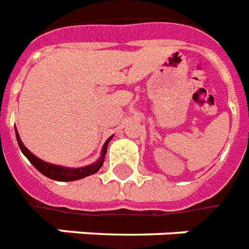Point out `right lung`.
I'll return each mask as SVG.
<instances>
[{"label": "right lung", "mask_w": 249, "mask_h": 249, "mask_svg": "<svg viewBox=\"0 0 249 249\" xmlns=\"http://www.w3.org/2000/svg\"><path fill=\"white\" fill-rule=\"evenodd\" d=\"M15 135H17L18 144H19V148H20L21 153L24 156L27 157L28 160L33 164V166L37 168V170L41 172L42 175H45L46 178H51V180L56 181H74L79 180V178H87V176H91V175L96 174L97 171L100 170L103 163H104L105 154H107V148H108L109 141L112 140L113 136H110L108 140L105 141V144L103 145V149H101V154L99 157L96 162L92 163V164H89V166L85 167H78V168H71V167H64V166H57V164H53V163L45 162L42 159H39L38 157H36L33 153H31L25 146H24L23 141L20 140V136L18 134V130L15 128Z\"/></svg>", "instance_id": "obj_1"}]
</instances>
